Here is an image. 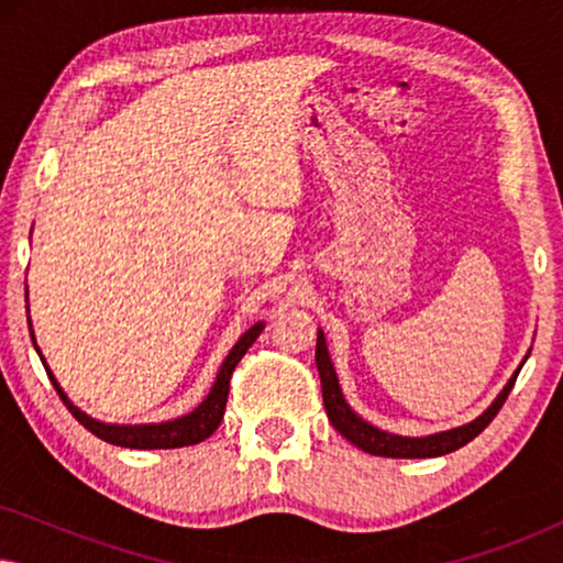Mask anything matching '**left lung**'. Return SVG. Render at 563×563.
I'll return each instance as SVG.
<instances>
[{
    "mask_svg": "<svg viewBox=\"0 0 563 563\" xmlns=\"http://www.w3.org/2000/svg\"><path fill=\"white\" fill-rule=\"evenodd\" d=\"M530 356V351L526 353V358L520 361V366L515 368V374L507 379L503 391L492 399V405L484 410L479 418L468 420L466 426L451 428V430H441V433H430V435H397L389 433V430H382L372 426L361 418L358 412L351 410V405L345 402L341 384H338V374L333 361H330L328 353V343H325V333L318 330V349H314V364H318L320 372V382H322V402H325V412L328 420L333 422V428L341 433L345 441H351L356 449L372 453V456H384V459H433V456H445V453L461 449L468 441H474L476 435L482 433L484 428L495 420V415L499 412V407L505 405L507 395H510L515 379H518L522 364H526Z\"/></svg>",
    "mask_w": 563,
    "mask_h": 563,
    "instance_id": "obj_1",
    "label": "left lung"
}]
</instances>
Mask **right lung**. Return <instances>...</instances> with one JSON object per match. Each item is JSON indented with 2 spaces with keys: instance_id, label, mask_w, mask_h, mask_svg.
Wrapping results in <instances>:
<instances>
[{
  "instance_id": "right-lung-1",
  "label": "right lung",
  "mask_w": 563,
  "mask_h": 563,
  "mask_svg": "<svg viewBox=\"0 0 563 563\" xmlns=\"http://www.w3.org/2000/svg\"><path fill=\"white\" fill-rule=\"evenodd\" d=\"M27 328H30V338H33L37 356H41L45 372H48L51 384L56 387L58 397L64 399L68 412H71L74 418L89 430V433H95L97 438H102V441L112 443V445H120V449L153 451V449H181V445H195L199 441H205V438H210L214 430H218L222 415H225L230 376H233V368L238 366V361L245 356V351H249L253 341H256V338L261 335V330H264V322H261V320L253 322V325L245 330L241 338H238L235 345L230 349V353L225 356V361H222L218 376H214L210 395H207L202 402L195 407V410L181 415V418H174V420H166V422H143V426H118V422H102V420L91 418V415L84 412L81 407H76L71 399H68L64 387L58 384L56 376H53L51 366L45 364L41 349H37V341H35V333H33V320H30V305H27Z\"/></svg>"
}]
</instances>
